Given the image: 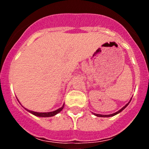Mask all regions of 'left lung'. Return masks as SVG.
<instances>
[{"mask_svg": "<svg viewBox=\"0 0 149 149\" xmlns=\"http://www.w3.org/2000/svg\"><path fill=\"white\" fill-rule=\"evenodd\" d=\"M130 101H131V100H130ZM130 102H128V103H127V104H126V105H125V107H123V108H122V109H120V110H119V111H118V112H115V113H113V114H111V115H100V114H94V115H96V116H97V117H102V118H103V117H104V118H106V117H112V116H114V115H117V114L120 113V112H121V111H123V109H125V107H127V105H128V104H129V103H130Z\"/></svg>", "mask_w": 149, "mask_h": 149, "instance_id": "8db88e82", "label": "left lung"}]
</instances>
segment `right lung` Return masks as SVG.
Listing matches in <instances>:
<instances>
[{"instance_id": "add662e5", "label": "right lung", "mask_w": 149, "mask_h": 149, "mask_svg": "<svg viewBox=\"0 0 149 149\" xmlns=\"http://www.w3.org/2000/svg\"><path fill=\"white\" fill-rule=\"evenodd\" d=\"M63 107H64V104H63V106L62 107L59 108V109H57V110L53 111V112H33V111L28 110V109H26V110H28L29 112H31V114H33L34 115H35V116L44 117V118H46V117L54 116V115H55L56 114L59 113V112H61V111L63 109Z\"/></svg>"}]
</instances>
